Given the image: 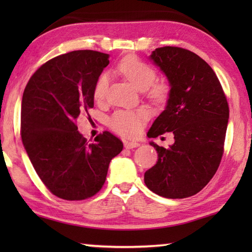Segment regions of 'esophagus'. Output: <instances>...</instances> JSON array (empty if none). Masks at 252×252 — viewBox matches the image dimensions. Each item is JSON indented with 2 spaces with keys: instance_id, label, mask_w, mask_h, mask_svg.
<instances>
[{
  "instance_id": "1",
  "label": "esophagus",
  "mask_w": 252,
  "mask_h": 252,
  "mask_svg": "<svg viewBox=\"0 0 252 252\" xmlns=\"http://www.w3.org/2000/svg\"><path fill=\"white\" fill-rule=\"evenodd\" d=\"M140 146L139 142H133V141H125V148L126 149H133V148H138Z\"/></svg>"
}]
</instances>
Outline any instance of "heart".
<instances>
[{
  "instance_id": "1",
  "label": "heart",
  "mask_w": 252,
  "mask_h": 252,
  "mask_svg": "<svg viewBox=\"0 0 252 252\" xmlns=\"http://www.w3.org/2000/svg\"><path fill=\"white\" fill-rule=\"evenodd\" d=\"M118 70L139 91H147L153 101L162 102L168 95V87L164 83L153 84L157 78L155 69L141 60L126 57L119 63ZM109 76L102 74L94 88V97L103 101L108 92ZM147 116L143 111H117L110 118V126L125 136H135L142 131Z\"/></svg>"
}]
</instances>
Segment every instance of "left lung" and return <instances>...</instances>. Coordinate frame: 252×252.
Returning <instances> with one entry per match:
<instances>
[{"mask_svg":"<svg viewBox=\"0 0 252 252\" xmlns=\"http://www.w3.org/2000/svg\"><path fill=\"white\" fill-rule=\"evenodd\" d=\"M149 59L168 80L167 104L149 138L172 132L168 149L150 141L158 161L144 173V182L164 198L198 193L218 169L229 120V106L211 66L193 52L176 46L156 49Z\"/></svg>","mask_w":252,"mask_h":252,"instance_id":"obj_1","label":"left lung"}]
</instances>
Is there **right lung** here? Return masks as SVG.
Returning <instances> with one entry per match:
<instances>
[{"label":"right lung","instance_id":"1","mask_svg":"<svg viewBox=\"0 0 252 252\" xmlns=\"http://www.w3.org/2000/svg\"><path fill=\"white\" fill-rule=\"evenodd\" d=\"M109 54L79 50L50 60L25 87L21 136L34 170L46 188L64 200H84L104 185L110 161L122 151L104 131L89 144L75 120L94 104V88Z\"/></svg>","mask_w":252,"mask_h":252}]
</instances>
